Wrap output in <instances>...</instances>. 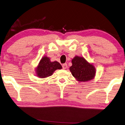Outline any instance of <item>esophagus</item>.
<instances>
[{"label": "esophagus", "mask_w": 125, "mask_h": 125, "mask_svg": "<svg viewBox=\"0 0 125 125\" xmlns=\"http://www.w3.org/2000/svg\"><path fill=\"white\" fill-rule=\"evenodd\" d=\"M62 68L63 69H66L68 68L67 67V63H64V64H63L62 65Z\"/></svg>", "instance_id": "34e87169"}]
</instances>
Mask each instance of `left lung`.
Segmentation results:
<instances>
[{"instance_id":"1","label":"left lung","mask_w":125,"mask_h":125,"mask_svg":"<svg viewBox=\"0 0 125 125\" xmlns=\"http://www.w3.org/2000/svg\"><path fill=\"white\" fill-rule=\"evenodd\" d=\"M72 66L69 69L73 76L77 81L87 82L92 80L95 75L94 66L90 64L83 57L75 56L72 61Z\"/></svg>"}]
</instances>
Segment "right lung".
Segmentation results:
<instances>
[{"label": "right lung", "instance_id": "1", "mask_svg": "<svg viewBox=\"0 0 125 125\" xmlns=\"http://www.w3.org/2000/svg\"><path fill=\"white\" fill-rule=\"evenodd\" d=\"M62 66L57 61L51 62L49 58L43 57L36 69V74L40 78H45L52 75L57 69H62Z\"/></svg>", "mask_w": 125, "mask_h": 125}]
</instances>
